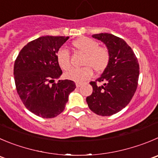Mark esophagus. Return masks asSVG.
I'll list each match as a JSON object with an SVG mask.
<instances>
[{"label": "esophagus", "instance_id": "obj_1", "mask_svg": "<svg viewBox=\"0 0 158 158\" xmlns=\"http://www.w3.org/2000/svg\"><path fill=\"white\" fill-rule=\"evenodd\" d=\"M81 85H82L81 83H78V82H77V83H76V87H77V88H80V87L81 86Z\"/></svg>", "mask_w": 158, "mask_h": 158}]
</instances>
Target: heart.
Listing matches in <instances>:
<instances>
[{"label":"heart","instance_id":"obj_1","mask_svg":"<svg viewBox=\"0 0 158 158\" xmlns=\"http://www.w3.org/2000/svg\"><path fill=\"white\" fill-rule=\"evenodd\" d=\"M72 46L76 50L85 53L82 60L81 68L70 69L65 73V77L69 80L76 82H83L89 79L93 73L92 68L96 72H102L108 67L110 61V52L106 47L99 46L96 40L88 37H81L72 43ZM56 61L63 70H68L70 67V54L67 50L60 49L56 52Z\"/></svg>","mask_w":158,"mask_h":158}]
</instances>
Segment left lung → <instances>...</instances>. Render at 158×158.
Listing matches in <instances>:
<instances>
[{
  "label": "left lung",
  "mask_w": 158,
  "mask_h": 158,
  "mask_svg": "<svg viewBox=\"0 0 158 158\" xmlns=\"http://www.w3.org/2000/svg\"><path fill=\"white\" fill-rule=\"evenodd\" d=\"M105 43L110 52V61L95 81H91L93 92L87 97L89 109L102 116L117 113L130 103L136 92L139 74L137 58L123 39L109 33L92 35ZM97 82H103L97 85Z\"/></svg>",
  "instance_id": "left-lung-1"
}]
</instances>
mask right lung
Returning a JSON list of instances; mask_svg holds the SVG:
<instances>
[{
    "label": "right lung",
    "instance_id": "1",
    "mask_svg": "<svg viewBox=\"0 0 158 158\" xmlns=\"http://www.w3.org/2000/svg\"><path fill=\"white\" fill-rule=\"evenodd\" d=\"M68 36H41L25 45L14 65L17 92L27 109L38 116L50 118L64 110L68 96L76 88L73 81L59 80L62 70L56 52Z\"/></svg>",
    "mask_w": 158,
    "mask_h": 158
}]
</instances>
